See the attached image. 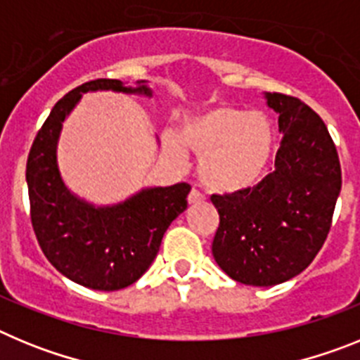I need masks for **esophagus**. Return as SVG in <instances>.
Wrapping results in <instances>:
<instances>
[{
  "label": "esophagus",
  "mask_w": 360,
  "mask_h": 360,
  "mask_svg": "<svg viewBox=\"0 0 360 360\" xmlns=\"http://www.w3.org/2000/svg\"><path fill=\"white\" fill-rule=\"evenodd\" d=\"M203 200H205V196H203L198 189H191L189 196H187V202H189V205H195V203H202Z\"/></svg>",
  "instance_id": "esophagus-1"
}]
</instances>
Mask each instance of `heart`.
I'll use <instances>...</instances> for the list:
<instances>
[{
  "mask_svg": "<svg viewBox=\"0 0 360 360\" xmlns=\"http://www.w3.org/2000/svg\"><path fill=\"white\" fill-rule=\"evenodd\" d=\"M165 153L186 160V148L200 157V180L216 193H236L259 182L276 148L274 124L262 111L218 104L186 117L178 135H162Z\"/></svg>",
  "mask_w": 360,
  "mask_h": 360,
  "instance_id": "b5f03b06",
  "label": "heart"
}]
</instances>
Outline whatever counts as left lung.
Masks as SVG:
<instances>
[{
    "mask_svg": "<svg viewBox=\"0 0 360 360\" xmlns=\"http://www.w3.org/2000/svg\"><path fill=\"white\" fill-rule=\"evenodd\" d=\"M265 98L283 133L274 169L257 186L211 196L219 214L212 256L229 278L252 287L288 281L314 262L342 184L335 144L316 111L290 95Z\"/></svg>",
    "mask_w": 360,
    "mask_h": 360,
    "instance_id": "obj_1",
    "label": "left lung"
}]
</instances>
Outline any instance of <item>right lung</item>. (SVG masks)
Segmentation results:
<instances>
[{"label": "right lung", "instance_id": "add662e5", "mask_svg": "<svg viewBox=\"0 0 360 360\" xmlns=\"http://www.w3.org/2000/svg\"><path fill=\"white\" fill-rule=\"evenodd\" d=\"M122 91L151 97L146 81L136 88L119 79L84 82L52 108L27 160L32 227L39 247L63 276L94 290H120L144 274L160 249L162 238L187 209L189 184L148 187L115 205L97 207L73 195L57 165L63 122L86 91Z\"/></svg>", "mask_w": 360, "mask_h": 360}]
</instances>
